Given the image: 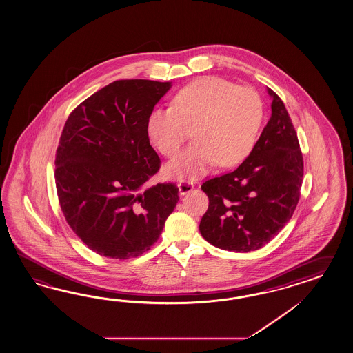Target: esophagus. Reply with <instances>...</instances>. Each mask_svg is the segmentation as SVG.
<instances>
[{"mask_svg": "<svg viewBox=\"0 0 353 353\" xmlns=\"http://www.w3.org/2000/svg\"><path fill=\"white\" fill-rule=\"evenodd\" d=\"M178 188H179V193H181V196H184V194H187V193H190V192L193 190L194 184L192 181H181L178 184Z\"/></svg>", "mask_w": 353, "mask_h": 353, "instance_id": "esophagus-1", "label": "esophagus"}]
</instances>
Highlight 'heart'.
I'll use <instances>...</instances> for the list:
<instances>
[{"mask_svg": "<svg viewBox=\"0 0 353 353\" xmlns=\"http://www.w3.org/2000/svg\"><path fill=\"white\" fill-rule=\"evenodd\" d=\"M261 97L250 87H236L219 77H202L178 91L172 106L154 108L147 132L161 154L172 157L193 125L196 141L166 165L174 179H194L210 168L233 166L252 151L261 128Z\"/></svg>", "mask_w": 353, "mask_h": 353, "instance_id": "b5f03b06", "label": "heart"}]
</instances>
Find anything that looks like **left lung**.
<instances>
[{
    "instance_id": "left-lung-1",
    "label": "left lung",
    "mask_w": 353,
    "mask_h": 353,
    "mask_svg": "<svg viewBox=\"0 0 353 353\" xmlns=\"http://www.w3.org/2000/svg\"><path fill=\"white\" fill-rule=\"evenodd\" d=\"M272 117L250 156L234 172L202 184L208 208L199 232L208 243L234 252L256 251L290 221L299 199L303 157L281 97L268 88Z\"/></svg>"
}]
</instances>
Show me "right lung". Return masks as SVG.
Instances as JSON below:
<instances>
[{"label": "right lung", "instance_id": "add662e5", "mask_svg": "<svg viewBox=\"0 0 353 353\" xmlns=\"http://www.w3.org/2000/svg\"><path fill=\"white\" fill-rule=\"evenodd\" d=\"M172 81L110 83L65 123L54 160L63 216L92 251L125 260L148 251L176 206L172 183L147 185L160 169L147 119Z\"/></svg>", "mask_w": 353, "mask_h": 353}]
</instances>
